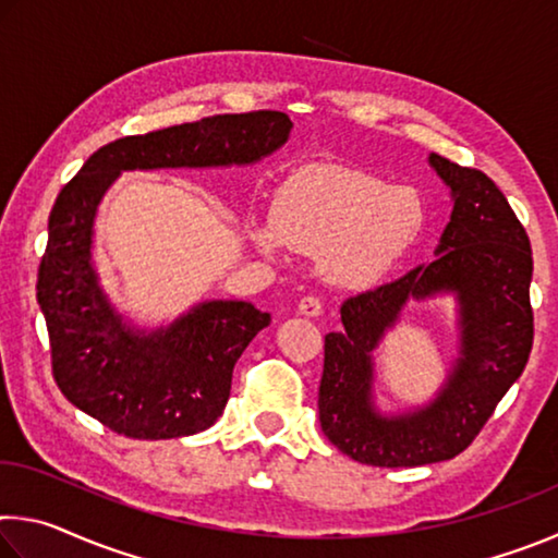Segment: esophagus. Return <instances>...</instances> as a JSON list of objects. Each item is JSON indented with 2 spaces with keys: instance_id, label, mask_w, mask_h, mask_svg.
Wrapping results in <instances>:
<instances>
[{
  "instance_id": "34e87169",
  "label": "esophagus",
  "mask_w": 558,
  "mask_h": 558,
  "mask_svg": "<svg viewBox=\"0 0 558 558\" xmlns=\"http://www.w3.org/2000/svg\"><path fill=\"white\" fill-rule=\"evenodd\" d=\"M298 313L305 317H319L323 315V300L315 295H307L298 302Z\"/></svg>"
}]
</instances>
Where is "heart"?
Listing matches in <instances>:
<instances>
[{"instance_id": "obj_1", "label": "heart", "mask_w": 558, "mask_h": 558, "mask_svg": "<svg viewBox=\"0 0 558 558\" xmlns=\"http://www.w3.org/2000/svg\"><path fill=\"white\" fill-rule=\"evenodd\" d=\"M423 229V202L411 186L342 165L292 169L272 192L270 216H251L248 239L276 258L286 248L323 256L339 286L379 280Z\"/></svg>"}]
</instances>
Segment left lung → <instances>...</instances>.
I'll return each mask as SVG.
<instances>
[{"instance_id": "obj_1", "label": "left lung", "mask_w": 558, "mask_h": 558, "mask_svg": "<svg viewBox=\"0 0 558 558\" xmlns=\"http://www.w3.org/2000/svg\"><path fill=\"white\" fill-rule=\"evenodd\" d=\"M430 167L450 186L452 214L436 258L403 278L349 298L342 332L325 337L319 423L332 446L376 468H415L460 456L522 376L534 342L529 302L532 245L497 184L480 169L440 155ZM452 291L459 300L461 356L428 407L381 416L371 399L373 357L411 296Z\"/></svg>"}]
</instances>
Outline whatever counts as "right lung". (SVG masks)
<instances>
[{
    "instance_id": "obj_1",
    "label": "right lung",
    "mask_w": 558,
    "mask_h": 558,
    "mask_svg": "<svg viewBox=\"0 0 558 558\" xmlns=\"http://www.w3.org/2000/svg\"><path fill=\"white\" fill-rule=\"evenodd\" d=\"M286 112L256 110L120 137L88 157L56 196L36 300L49 329L51 372L75 409L118 436L167 440L214 426L233 366L270 315L243 300H209L155 332L110 305L93 266V221L128 169L253 165L288 143Z\"/></svg>"
}]
</instances>
